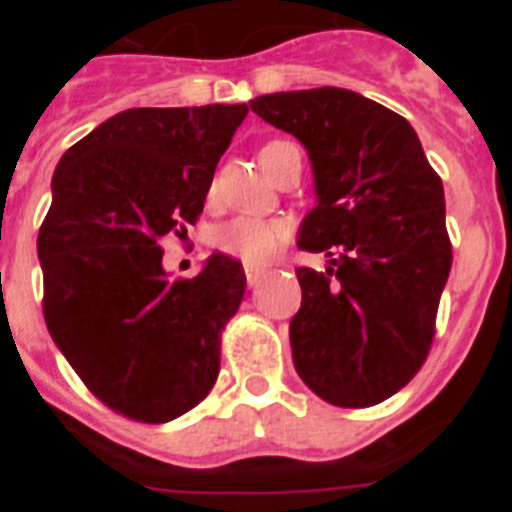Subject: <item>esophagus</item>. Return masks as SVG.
Wrapping results in <instances>:
<instances>
[{
    "label": "esophagus",
    "instance_id": "esophagus-1",
    "mask_svg": "<svg viewBox=\"0 0 512 512\" xmlns=\"http://www.w3.org/2000/svg\"><path fill=\"white\" fill-rule=\"evenodd\" d=\"M266 274L264 266H256V264H246V282L248 287H256L261 282V277Z\"/></svg>",
    "mask_w": 512,
    "mask_h": 512
}]
</instances>
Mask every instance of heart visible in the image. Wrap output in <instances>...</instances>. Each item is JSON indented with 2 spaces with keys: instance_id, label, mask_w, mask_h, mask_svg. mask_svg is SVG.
<instances>
[{
  "instance_id": "1",
  "label": "heart",
  "mask_w": 512,
  "mask_h": 512,
  "mask_svg": "<svg viewBox=\"0 0 512 512\" xmlns=\"http://www.w3.org/2000/svg\"><path fill=\"white\" fill-rule=\"evenodd\" d=\"M271 146L277 143H269V146L261 148V156L264 151H269ZM287 238V228L279 220H264V217H233L223 228L217 230L215 243L217 248L228 256L246 261V264H264L266 259H271L274 253L279 251V246Z\"/></svg>"
}]
</instances>
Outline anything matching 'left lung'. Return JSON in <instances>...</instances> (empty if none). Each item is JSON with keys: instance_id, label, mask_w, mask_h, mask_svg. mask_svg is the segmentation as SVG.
<instances>
[{"instance_id": "left-lung-1", "label": "left lung", "mask_w": 512, "mask_h": 512, "mask_svg": "<svg viewBox=\"0 0 512 512\" xmlns=\"http://www.w3.org/2000/svg\"><path fill=\"white\" fill-rule=\"evenodd\" d=\"M251 110L305 146L315 207L297 235L325 271L297 269L302 305L289 323L302 382L338 408H369L402 390L433 341L451 271L443 184L405 117L351 89L251 99Z\"/></svg>"}]
</instances>
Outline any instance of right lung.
Instances as JSON below:
<instances>
[{"instance_id": "right-lung-1", "label": "right lung", "mask_w": 512, "mask_h": 512, "mask_svg": "<svg viewBox=\"0 0 512 512\" xmlns=\"http://www.w3.org/2000/svg\"><path fill=\"white\" fill-rule=\"evenodd\" d=\"M246 115L248 104L117 112L53 171L38 233L45 325L81 382L133 420L179 418L220 372L243 266L212 253L197 277L171 282L161 241L200 217Z\"/></svg>"}]
</instances>
